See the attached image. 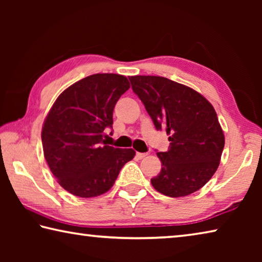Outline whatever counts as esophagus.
I'll use <instances>...</instances> for the list:
<instances>
[{
    "label": "esophagus",
    "mask_w": 262,
    "mask_h": 262,
    "mask_svg": "<svg viewBox=\"0 0 262 262\" xmlns=\"http://www.w3.org/2000/svg\"><path fill=\"white\" fill-rule=\"evenodd\" d=\"M148 154H142V152H136V157L139 158V159H142V158H144L145 156H147Z\"/></svg>",
    "instance_id": "34e87169"
}]
</instances>
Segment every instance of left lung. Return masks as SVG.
Segmentation results:
<instances>
[{"label": "left lung", "mask_w": 262, "mask_h": 262, "mask_svg": "<svg viewBox=\"0 0 262 262\" xmlns=\"http://www.w3.org/2000/svg\"><path fill=\"white\" fill-rule=\"evenodd\" d=\"M139 96L157 130H166L170 147L157 152L159 174L151 179L157 192L186 196L203 187L220 165L224 134L212 105L184 84L161 76H132Z\"/></svg>", "instance_id": "left-lung-1"}]
</instances>
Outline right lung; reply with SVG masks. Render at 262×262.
<instances>
[{
    "instance_id": "right-lung-1",
    "label": "right lung",
    "mask_w": 262,
    "mask_h": 262,
    "mask_svg": "<svg viewBox=\"0 0 262 262\" xmlns=\"http://www.w3.org/2000/svg\"><path fill=\"white\" fill-rule=\"evenodd\" d=\"M130 88L118 74H95L66 89L48 112L41 130L43 156L62 187L79 198L107 192L135 156L133 149L110 147L113 110Z\"/></svg>"
}]
</instances>
